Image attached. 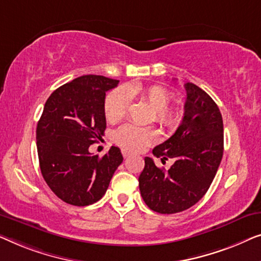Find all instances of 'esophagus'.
<instances>
[{"mask_svg": "<svg viewBox=\"0 0 261 261\" xmlns=\"http://www.w3.org/2000/svg\"><path fill=\"white\" fill-rule=\"evenodd\" d=\"M122 153H123L124 159H126V157H129V156H131V155H132V153H131L130 151H127V150H125V149H123V150H122Z\"/></svg>", "mask_w": 261, "mask_h": 261, "instance_id": "34e87169", "label": "esophagus"}]
</instances>
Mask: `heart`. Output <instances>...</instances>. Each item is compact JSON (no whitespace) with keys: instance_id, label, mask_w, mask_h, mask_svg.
<instances>
[{"instance_id":"b5f03b06","label":"heart","mask_w":261,"mask_h":261,"mask_svg":"<svg viewBox=\"0 0 261 261\" xmlns=\"http://www.w3.org/2000/svg\"><path fill=\"white\" fill-rule=\"evenodd\" d=\"M131 95H138L155 111V122L164 129H172L182 118V110L176 106L169 108L172 94L160 85L126 86L111 91L105 98L104 112L110 123H117L125 117L130 105ZM159 138L153 127H142L135 124L120 126L113 135L117 144L131 151H142L153 144Z\"/></svg>"}]
</instances>
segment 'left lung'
Here are the masks:
<instances>
[{
    "mask_svg": "<svg viewBox=\"0 0 261 261\" xmlns=\"http://www.w3.org/2000/svg\"><path fill=\"white\" fill-rule=\"evenodd\" d=\"M187 99L182 123L152 153L172 159L168 171L145 157L139 190L145 204L161 214L186 211L202 199L223 155V122L215 101L195 84H185Z\"/></svg>",
    "mask_w": 261,
    "mask_h": 261,
    "instance_id": "obj_1",
    "label": "left lung"
}]
</instances>
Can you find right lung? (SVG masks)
I'll return each mask as SVG.
<instances>
[{
  "label": "right lung",
  "mask_w": 261,
  "mask_h": 261,
  "mask_svg": "<svg viewBox=\"0 0 261 261\" xmlns=\"http://www.w3.org/2000/svg\"><path fill=\"white\" fill-rule=\"evenodd\" d=\"M118 83L104 75H83L47 99L36 126L40 169L52 192L66 203L83 207L100 200L123 162L117 146L102 157L89 151L106 129L105 94Z\"/></svg>",
  "instance_id": "obj_1"
}]
</instances>
